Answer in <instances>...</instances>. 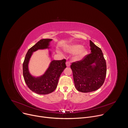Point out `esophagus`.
<instances>
[{
	"label": "esophagus",
	"instance_id": "obj_1",
	"mask_svg": "<svg viewBox=\"0 0 128 128\" xmlns=\"http://www.w3.org/2000/svg\"><path fill=\"white\" fill-rule=\"evenodd\" d=\"M67 67H69L70 66V62L69 61H67L66 63Z\"/></svg>",
	"mask_w": 128,
	"mask_h": 128
}]
</instances>
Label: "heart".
Wrapping results in <instances>:
<instances>
[{
	"instance_id": "heart-1",
	"label": "heart",
	"mask_w": 128,
	"mask_h": 128,
	"mask_svg": "<svg viewBox=\"0 0 128 128\" xmlns=\"http://www.w3.org/2000/svg\"><path fill=\"white\" fill-rule=\"evenodd\" d=\"M65 50L70 53H75L74 59L76 60L82 59L88 53L86 48L78 44H73L65 48Z\"/></svg>"
}]
</instances>
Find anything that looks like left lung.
Wrapping results in <instances>:
<instances>
[{
	"instance_id": "8db88e82",
	"label": "left lung",
	"mask_w": 128,
	"mask_h": 128,
	"mask_svg": "<svg viewBox=\"0 0 128 128\" xmlns=\"http://www.w3.org/2000/svg\"><path fill=\"white\" fill-rule=\"evenodd\" d=\"M90 46L91 53L82 60L72 63L70 66L75 87L82 93L93 92L99 88L106 75V63L101 50L91 40Z\"/></svg>"
}]
</instances>
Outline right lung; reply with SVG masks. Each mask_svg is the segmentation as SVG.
I'll list each match as a JSON object with an SVG mask.
<instances>
[{
    "label": "right lung",
    "instance_id": "right-lung-1",
    "mask_svg": "<svg viewBox=\"0 0 128 128\" xmlns=\"http://www.w3.org/2000/svg\"><path fill=\"white\" fill-rule=\"evenodd\" d=\"M52 39H42L28 50L23 64V74L25 82L32 92L40 95L50 94L55 90L62 72L66 67V60H52L44 74L41 76H32L28 70V63L33 52L40 49L49 48Z\"/></svg>",
    "mask_w": 128,
    "mask_h": 128
}]
</instances>
